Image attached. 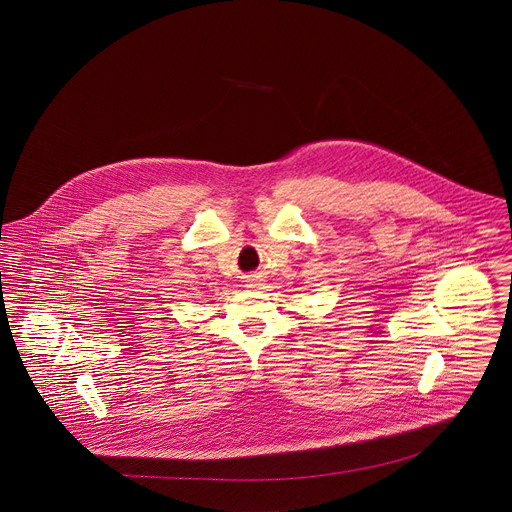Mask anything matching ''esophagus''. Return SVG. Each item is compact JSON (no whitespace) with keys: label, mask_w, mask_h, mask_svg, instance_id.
<instances>
[{"label":"esophagus","mask_w":512,"mask_h":512,"mask_svg":"<svg viewBox=\"0 0 512 512\" xmlns=\"http://www.w3.org/2000/svg\"><path fill=\"white\" fill-rule=\"evenodd\" d=\"M245 283H247L249 289H255V287L259 285V275H247V277H245Z\"/></svg>","instance_id":"esophagus-1"}]
</instances>
